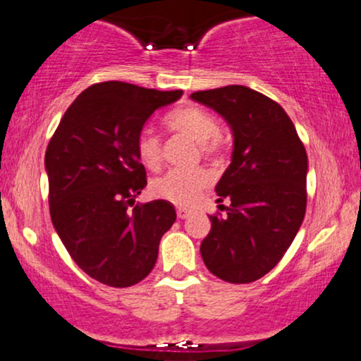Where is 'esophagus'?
<instances>
[{
	"label": "esophagus",
	"mask_w": 361,
	"mask_h": 361,
	"mask_svg": "<svg viewBox=\"0 0 361 361\" xmlns=\"http://www.w3.org/2000/svg\"><path fill=\"white\" fill-rule=\"evenodd\" d=\"M176 215H178V219H186V217H190V210H186V209H178V210H176Z\"/></svg>",
	"instance_id": "obj_1"
}]
</instances>
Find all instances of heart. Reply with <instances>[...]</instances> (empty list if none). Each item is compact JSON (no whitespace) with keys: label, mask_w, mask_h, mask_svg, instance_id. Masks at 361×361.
Returning <instances> with one entry per match:
<instances>
[{"label":"heart","mask_w":361,"mask_h":361,"mask_svg":"<svg viewBox=\"0 0 361 361\" xmlns=\"http://www.w3.org/2000/svg\"><path fill=\"white\" fill-rule=\"evenodd\" d=\"M168 127L176 134L185 135L200 146L202 154L215 157L221 151L219 123L212 114L197 106H186L173 111L166 120ZM135 152L140 163L149 169H157L161 164V144L151 128H142L135 139ZM210 185L209 173L204 169L195 171H168L152 181L151 192L156 198L169 204L190 207L198 200L202 192Z\"/></svg>","instance_id":"obj_1"}]
</instances>
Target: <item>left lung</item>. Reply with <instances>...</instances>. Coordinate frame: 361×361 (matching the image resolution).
Segmentation results:
<instances>
[{
  "instance_id": "1",
  "label": "left lung",
  "mask_w": 361,
  "mask_h": 361,
  "mask_svg": "<svg viewBox=\"0 0 361 361\" xmlns=\"http://www.w3.org/2000/svg\"><path fill=\"white\" fill-rule=\"evenodd\" d=\"M193 102L217 111L233 132L229 168L215 192L226 215H210L200 244L210 273L251 283L276 267L299 233L307 205L309 161L295 126L276 102L241 85L195 91Z\"/></svg>"
}]
</instances>
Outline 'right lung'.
Wrapping results in <instances>:
<instances>
[{"label":"right lung","mask_w":361,"mask_h":361,"mask_svg":"<svg viewBox=\"0 0 361 361\" xmlns=\"http://www.w3.org/2000/svg\"><path fill=\"white\" fill-rule=\"evenodd\" d=\"M181 94L98 82L66 110L45 151L54 229L74 263L109 287L146 279L161 238L176 221L166 200L134 205L147 185L135 139L157 109Z\"/></svg>","instance_id":"1"}]
</instances>
